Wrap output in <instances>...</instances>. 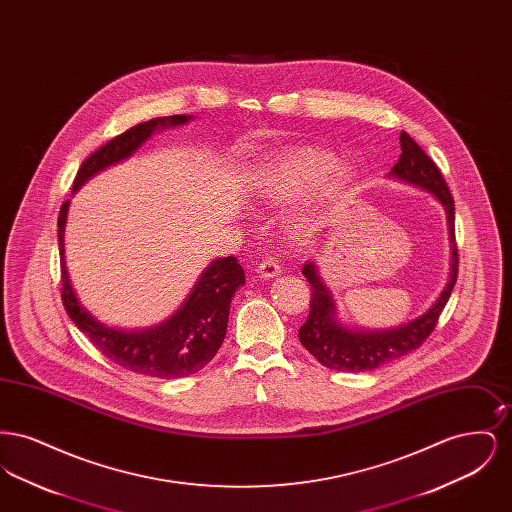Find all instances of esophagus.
Listing matches in <instances>:
<instances>
[{
  "label": "esophagus",
  "mask_w": 512,
  "mask_h": 512,
  "mask_svg": "<svg viewBox=\"0 0 512 512\" xmlns=\"http://www.w3.org/2000/svg\"><path fill=\"white\" fill-rule=\"evenodd\" d=\"M257 274H259L261 278H265V280H270V278H274V276L280 274V265H278L276 261H272V259H265V261L257 267Z\"/></svg>",
  "instance_id": "1"
}]
</instances>
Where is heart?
<instances>
[{"mask_svg":"<svg viewBox=\"0 0 512 512\" xmlns=\"http://www.w3.org/2000/svg\"><path fill=\"white\" fill-rule=\"evenodd\" d=\"M357 172L340 167L338 157L320 149H299L272 161L257 180V195L267 203H286L320 195V207L299 213L292 222L295 236H313L322 226L326 211L336 207L353 190Z\"/></svg>","mask_w":512,"mask_h":512,"instance_id":"obj_1","label":"heart"}]
</instances>
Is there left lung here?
<instances>
[{"mask_svg": "<svg viewBox=\"0 0 512 512\" xmlns=\"http://www.w3.org/2000/svg\"><path fill=\"white\" fill-rule=\"evenodd\" d=\"M401 155L388 172V178L405 182L413 188L432 195L447 215L449 232V278L445 288L432 307L405 324L384 330H370L359 326H347L338 317L334 293L324 282L317 259L303 265V274L311 284V311L307 322L299 328L301 345L317 359L320 365L341 372H366L378 366L388 365L405 357L422 345V341L434 330L439 315L449 301L459 272V255L455 244V201L441 176L436 163L422 151L407 132H401Z\"/></svg>", "mask_w": 512, "mask_h": 512, "instance_id": "1", "label": "left lung"}]
</instances>
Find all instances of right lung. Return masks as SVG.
<instances>
[{"label":"right lung","mask_w":512,"mask_h":512,"mask_svg":"<svg viewBox=\"0 0 512 512\" xmlns=\"http://www.w3.org/2000/svg\"><path fill=\"white\" fill-rule=\"evenodd\" d=\"M192 115H172L142 122L113 138L94 151L76 172L73 195L98 172L105 171L136 153V149L159 130L182 126ZM71 201L59 211V255L63 278V305L74 324L96 343L99 351L113 363L151 378H184L195 374L217 355L226 336L230 303L238 288L245 284L242 265L234 257L211 261L182 301V305L163 322L142 328L124 330L107 326L94 317L74 292L65 261V224Z\"/></svg>","instance_id":"add662e5"}]
</instances>
